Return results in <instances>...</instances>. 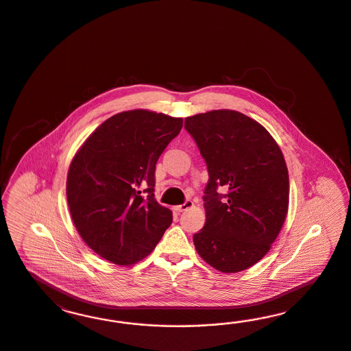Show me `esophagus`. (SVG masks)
I'll return each instance as SVG.
<instances>
[{
	"mask_svg": "<svg viewBox=\"0 0 351 351\" xmlns=\"http://www.w3.org/2000/svg\"><path fill=\"white\" fill-rule=\"evenodd\" d=\"M193 204H194V203L188 199V201H185V202L182 203V204H180V206H176V207H175V210H176L178 213H182V211H186L188 208L193 207Z\"/></svg>",
	"mask_w": 351,
	"mask_h": 351,
	"instance_id": "34e87169",
	"label": "esophagus"
}]
</instances>
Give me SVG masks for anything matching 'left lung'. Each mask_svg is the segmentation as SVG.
<instances>
[{
  "label": "left lung",
  "instance_id": "obj_1",
  "mask_svg": "<svg viewBox=\"0 0 351 351\" xmlns=\"http://www.w3.org/2000/svg\"><path fill=\"white\" fill-rule=\"evenodd\" d=\"M185 128L210 176L203 197L206 223L193 235L195 250L219 271L245 270L267 254L287 216L283 153L264 126L237 110L185 118Z\"/></svg>",
  "mask_w": 351,
  "mask_h": 351
}]
</instances>
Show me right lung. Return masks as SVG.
Instances as JSON below:
<instances>
[{"instance_id":"right-lung-1","label":"right lung","mask_w":351,"mask_h":351,"mask_svg":"<svg viewBox=\"0 0 351 351\" xmlns=\"http://www.w3.org/2000/svg\"><path fill=\"white\" fill-rule=\"evenodd\" d=\"M182 118L147 109L108 118L71 162L66 199L75 229L95 254L132 265L156 248L172 213L154 198L156 163Z\"/></svg>"}]
</instances>
